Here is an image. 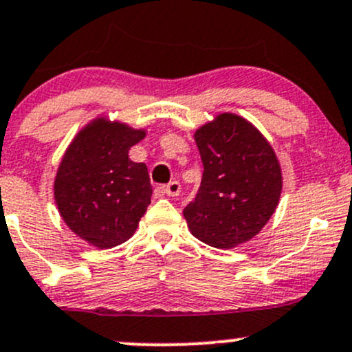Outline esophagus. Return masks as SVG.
Segmentation results:
<instances>
[{"instance_id": "1", "label": "esophagus", "mask_w": 352, "mask_h": 352, "mask_svg": "<svg viewBox=\"0 0 352 352\" xmlns=\"http://www.w3.org/2000/svg\"><path fill=\"white\" fill-rule=\"evenodd\" d=\"M180 184L177 182V180H172L170 184H166V186L162 187V192H164L165 195H172V197H175V195L180 194Z\"/></svg>"}]
</instances>
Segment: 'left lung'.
<instances>
[{
  "label": "left lung",
  "mask_w": 352,
  "mask_h": 352,
  "mask_svg": "<svg viewBox=\"0 0 352 352\" xmlns=\"http://www.w3.org/2000/svg\"><path fill=\"white\" fill-rule=\"evenodd\" d=\"M204 173L201 188L184 209L199 241L232 250L260 234L278 206L283 188L275 150L253 123L219 113L195 129Z\"/></svg>",
  "instance_id": "left-lung-1"
}]
</instances>
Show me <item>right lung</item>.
<instances>
[{
	"instance_id": "obj_1",
	"label": "right lung",
	"mask_w": 352,
	"mask_h": 352,
	"mask_svg": "<svg viewBox=\"0 0 352 352\" xmlns=\"http://www.w3.org/2000/svg\"><path fill=\"white\" fill-rule=\"evenodd\" d=\"M145 136V128L99 114L65 148L54 199L67 228L89 246L128 241L146 212L153 194L146 165L129 158V148Z\"/></svg>"
}]
</instances>
